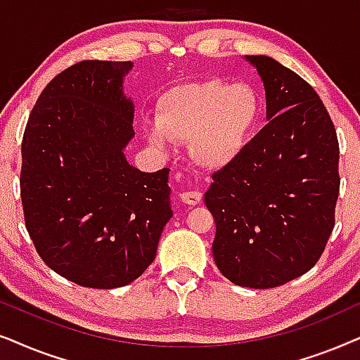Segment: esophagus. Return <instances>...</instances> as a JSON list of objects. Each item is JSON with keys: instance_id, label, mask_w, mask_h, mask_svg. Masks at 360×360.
Listing matches in <instances>:
<instances>
[{"instance_id": "34e87169", "label": "esophagus", "mask_w": 360, "mask_h": 360, "mask_svg": "<svg viewBox=\"0 0 360 360\" xmlns=\"http://www.w3.org/2000/svg\"><path fill=\"white\" fill-rule=\"evenodd\" d=\"M179 199L188 205H195V204L200 202V199H202V194L198 193V191H186V193L179 194Z\"/></svg>"}]
</instances>
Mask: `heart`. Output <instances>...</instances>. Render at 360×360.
Here are the masks:
<instances>
[{
	"label": "heart",
	"instance_id": "obj_1",
	"mask_svg": "<svg viewBox=\"0 0 360 360\" xmlns=\"http://www.w3.org/2000/svg\"><path fill=\"white\" fill-rule=\"evenodd\" d=\"M258 117L260 97L252 85L210 79L169 90L145 128L155 145L189 143L198 165L217 169L243 151Z\"/></svg>",
	"mask_w": 360,
	"mask_h": 360
}]
</instances>
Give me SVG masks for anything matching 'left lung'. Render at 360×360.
Returning <instances> with one entry per match:
<instances>
[{
    "instance_id": "left-lung-1",
    "label": "left lung",
    "mask_w": 360,
    "mask_h": 360,
    "mask_svg": "<svg viewBox=\"0 0 360 360\" xmlns=\"http://www.w3.org/2000/svg\"><path fill=\"white\" fill-rule=\"evenodd\" d=\"M266 94L260 133L222 169L204 202L214 262L238 286L266 290L309 271L336 222L339 141L323 100L271 57L248 56Z\"/></svg>"
}]
</instances>
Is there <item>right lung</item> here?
I'll return each mask as SVG.
<instances>
[{
	"label": "right lung",
	"instance_id": "add662e5",
	"mask_svg": "<svg viewBox=\"0 0 360 360\" xmlns=\"http://www.w3.org/2000/svg\"><path fill=\"white\" fill-rule=\"evenodd\" d=\"M131 62L82 60L56 75L24 130L21 200L36 252L85 288L143 275L167 220L169 169L141 172L123 148L135 135L123 95Z\"/></svg>",
	"mask_w": 360,
	"mask_h": 360
}]
</instances>
